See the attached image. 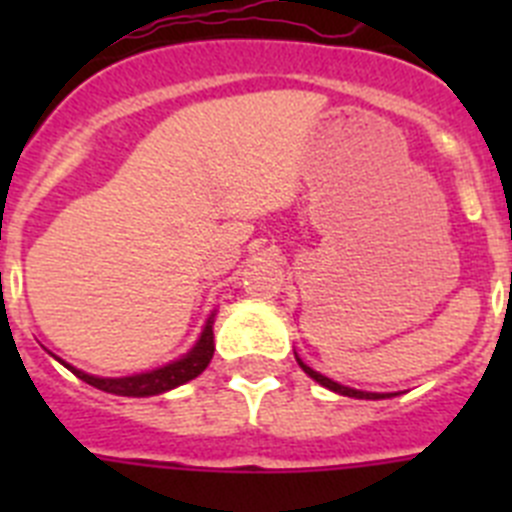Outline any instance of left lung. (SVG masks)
I'll list each match as a JSON object with an SVG mask.
<instances>
[{
  "label": "left lung",
  "instance_id": "1",
  "mask_svg": "<svg viewBox=\"0 0 512 512\" xmlns=\"http://www.w3.org/2000/svg\"><path fill=\"white\" fill-rule=\"evenodd\" d=\"M297 364L302 366V372L307 374V377H312L318 384H323V387H328V390L338 392V395H346V397H356V400H379V397H390V395H379V392H359V390H351V387H343V384L333 382V379L323 377L320 372H315V369H310L307 364H302L300 359H297Z\"/></svg>",
  "mask_w": 512,
  "mask_h": 512
}]
</instances>
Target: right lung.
<instances>
[{"label": "right lung", "mask_w": 512, "mask_h": 512, "mask_svg": "<svg viewBox=\"0 0 512 512\" xmlns=\"http://www.w3.org/2000/svg\"><path fill=\"white\" fill-rule=\"evenodd\" d=\"M212 351H215V343H212V318L207 320L205 330H202L200 341L197 346L189 351L184 359L174 361V364H166L161 369H153V372L146 374H135V377H122V379H102V377H92V374H84L74 366H69L71 372L81 379V382L92 384L97 390L102 392H112V395H122V397H151V395H161L166 390H174L179 384L189 382L197 374L205 372V366L210 364Z\"/></svg>", "instance_id": "right-lung-1"}]
</instances>
